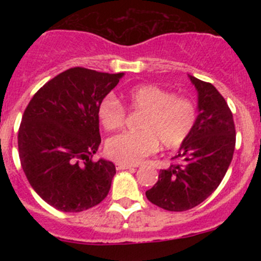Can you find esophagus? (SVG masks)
<instances>
[{
  "label": "esophagus",
  "mask_w": 261,
  "mask_h": 261,
  "mask_svg": "<svg viewBox=\"0 0 261 261\" xmlns=\"http://www.w3.org/2000/svg\"><path fill=\"white\" fill-rule=\"evenodd\" d=\"M133 165L123 164V163H116V169L117 170H125V169H133Z\"/></svg>",
  "instance_id": "obj_1"
}]
</instances>
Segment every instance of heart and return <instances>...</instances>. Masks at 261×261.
<instances>
[{
  "mask_svg": "<svg viewBox=\"0 0 261 261\" xmlns=\"http://www.w3.org/2000/svg\"><path fill=\"white\" fill-rule=\"evenodd\" d=\"M127 109L141 114L138 133H123L106 143L110 158L123 164H138L160 146L173 150L183 145L197 122V107L191 99L178 97L170 91L154 86L139 84L125 93ZM98 120L107 131L123 125L126 110L112 94L99 103Z\"/></svg>",
  "mask_w": 261,
  "mask_h": 261,
  "instance_id": "1",
  "label": "heart"
}]
</instances>
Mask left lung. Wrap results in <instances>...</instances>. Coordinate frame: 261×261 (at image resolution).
Returning <instances> with one entry per match:
<instances>
[{"instance_id":"1","label":"left lung","mask_w":261,"mask_h":261,"mask_svg":"<svg viewBox=\"0 0 261 261\" xmlns=\"http://www.w3.org/2000/svg\"><path fill=\"white\" fill-rule=\"evenodd\" d=\"M198 93L197 122L173 159L162 169L146 198L167 211L181 212L198 206L216 191L233 156L236 133L225 98L212 86L188 75Z\"/></svg>"}]
</instances>
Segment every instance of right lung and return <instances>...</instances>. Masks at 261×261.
I'll use <instances>...</instances> for the list:
<instances>
[{
	"mask_svg": "<svg viewBox=\"0 0 261 261\" xmlns=\"http://www.w3.org/2000/svg\"><path fill=\"white\" fill-rule=\"evenodd\" d=\"M122 77L70 68L44 84L23 112L21 167L34 191L59 211H86L109 194L115 164L92 160L101 144L97 110Z\"/></svg>",
	"mask_w": 261,
	"mask_h": 261,
	"instance_id": "1",
	"label": "right lung"
}]
</instances>
